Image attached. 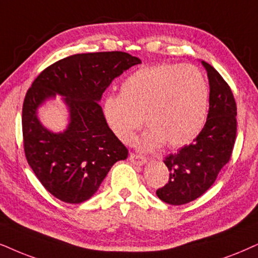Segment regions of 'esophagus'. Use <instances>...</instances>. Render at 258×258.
I'll return each mask as SVG.
<instances>
[{
    "mask_svg": "<svg viewBox=\"0 0 258 258\" xmlns=\"http://www.w3.org/2000/svg\"><path fill=\"white\" fill-rule=\"evenodd\" d=\"M128 159L131 161L132 164H135V165H144L146 163L145 157H143V156H140V155H136V153H131Z\"/></svg>",
    "mask_w": 258,
    "mask_h": 258,
    "instance_id": "1",
    "label": "esophagus"
}]
</instances>
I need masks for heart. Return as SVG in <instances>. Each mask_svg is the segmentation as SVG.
<instances>
[{
  "label": "heart",
  "mask_w": 258,
  "mask_h": 258,
  "mask_svg": "<svg viewBox=\"0 0 258 258\" xmlns=\"http://www.w3.org/2000/svg\"><path fill=\"white\" fill-rule=\"evenodd\" d=\"M210 89L193 65L157 64L140 68L125 78L120 95H107L102 112L120 142L130 144L144 122L150 128L139 148L150 151L167 144L177 149L197 138L205 125Z\"/></svg>",
  "instance_id": "1"
}]
</instances>
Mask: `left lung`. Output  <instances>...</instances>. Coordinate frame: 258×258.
Instances as JSON below:
<instances>
[{
  "label": "left lung",
  "instance_id": "left-lung-1",
  "mask_svg": "<svg viewBox=\"0 0 258 258\" xmlns=\"http://www.w3.org/2000/svg\"><path fill=\"white\" fill-rule=\"evenodd\" d=\"M210 82L206 123L193 143L165 157L169 181L156 194L169 205H184L200 198L230 161L237 133V107L229 84L202 60Z\"/></svg>",
  "mask_w": 258,
  "mask_h": 258
}]
</instances>
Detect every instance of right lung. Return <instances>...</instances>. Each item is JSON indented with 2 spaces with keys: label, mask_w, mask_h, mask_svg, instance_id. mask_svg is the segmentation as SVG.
<instances>
[{
  "label": "right lung",
  "mask_w": 258,
  "mask_h": 258,
  "mask_svg": "<svg viewBox=\"0 0 258 258\" xmlns=\"http://www.w3.org/2000/svg\"><path fill=\"white\" fill-rule=\"evenodd\" d=\"M126 52H95L67 57L35 78L22 107V135L27 162L45 189L68 204H81L96 193L114 163L128 150L114 136L101 106L114 78L140 64ZM63 96L70 123L54 134L42 126L37 109L46 99Z\"/></svg>",
  "instance_id": "1"
}]
</instances>
